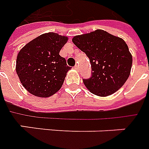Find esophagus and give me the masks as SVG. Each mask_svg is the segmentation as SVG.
<instances>
[{"label":"esophagus","instance_id":"esophagus-1","mask_svg":"<svg viewBox=\"0 0 149 149\" xmlns=\"http://www.w3.org/2000/svg\"><path fill=\"white\" fill-rule=\"evenodd\" d=\"M74 70H79V65H75L74 66Z\"/></svg>","mask_w":149,"mask_h":149}]
</instances>
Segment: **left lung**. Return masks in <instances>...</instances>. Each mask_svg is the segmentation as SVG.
Segmentation results:
<instances>
[{"label": "left lung", "mask_w": 149, "mask_h": 149, "mask_svg": "<svg viewBox=\"0 0 149 149\" xmlns=\"http://www.w3.org/2000/svg\"><path fill=\"white\" fill-rule=\"evenodd\" d=\"M73 43L89 57L92 76L83 79L92 93L100 97L113 94L130 74L132 55L123 39L103 31L74 36Z\"/></svg>", "instance_id": "obj_1"}]
</instances>
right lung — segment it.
<instances>
[{
  "instance_id": "right-lung-1",
  "label": "right lung",
  "mask_w": 149,
  "mask_h": 149,
  "mask_svg": "<svg viewBox=\"0 0 149 149\" xmlns=\"http://www.w3.org/2000/svg\"><path fill=\"white\" fill-rule=\"evenodd\" d=\"M68 38L56 33H43L26 45L18 53L15 70L30 93L49 97L60 90L70 69L60 51Z\"/></svg>"
}]
</instances>
